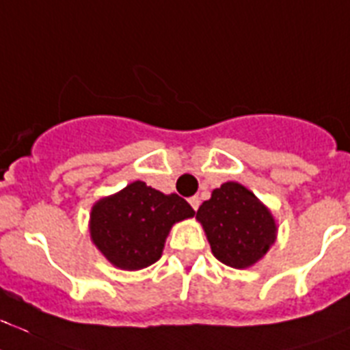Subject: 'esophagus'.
<instances>
[{"mask_svg": "<svg viewBox=\"0 0 350 350\" xmlns=\"http://www.w3.org/2000/svg\"><path fill=\"white\" fill-rule=\"evenodd\" d=\"M189 204H191L193 209L196 211L200 207V198H198V196H191V198H189Z\"/></svg>", "mask_w": 350, "mask_h": 350, "instance_id": "34e87169", "label": "esophagus"}]
</instances>
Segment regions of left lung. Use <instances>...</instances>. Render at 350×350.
I'll list each match as a JSON object with an SVG mask.
<instances>
[{"label":"left lung","mask_w":350,"mask_h":350,"mask_svg":"<svg viewBox=\"0 0 350 350\" xmlns=\"http://www.w3.org/2000/svg\"><path fill=\"white\" fill-rule=\"evenodd\" d=\"M216 259L247 268L275 241V221L267 207L238 182H225L196 211Z\"/></svg>","instance_id":"obj_1"}]
</instances>
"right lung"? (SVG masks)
<instances>
[{"instance_id": "1", "label": "right lung", "mask_w": 350, "mask_h": 350, "mask_svg": "<svg viewBox=\"0 0 350 350\" xmlns=\"http://www.w3.org/2000/svg\"><path fill=\"white\" fill-rule=\"evenodd\" d=\"M193 215L178 195H164L137 180L94 204L91 238L114 267L141 270L161 258L172 225Z\"/></svg>"}]
</instances>
